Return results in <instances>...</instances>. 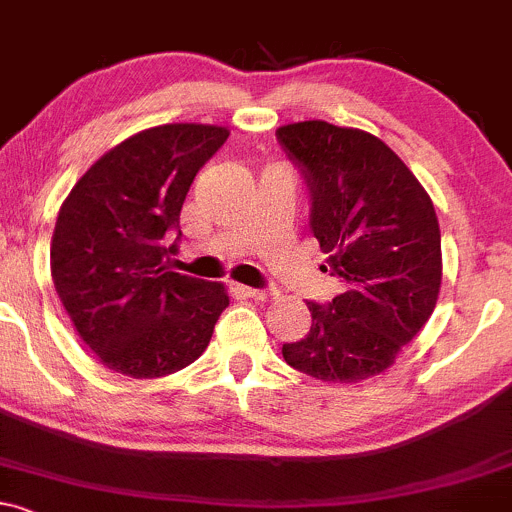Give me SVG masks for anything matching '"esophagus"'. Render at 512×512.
I'll list each match as a JSON object with an SVG mask.
<instances>
[{"instance_id": "esophagus-1", "label": "esophagus", "mask_w": 512, "mask_h": 512, "mask_svg": "<svg viewBox=\"0 0 512 512\" xmlns=\"http://www.w3.org/2000/svg\"><path fill=\"white\" fill-rule=\"evenodd\" d=\"M241 290H244V295H249V298L254 300H266L273 295V288H241Z\"/></svg>"}]
</instances>
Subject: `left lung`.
<instances>
[{"label":"left lung","mask_w":512,"mask_h":512,"mask_svg":"<svg viewBox=\"0 0 512 512\" xmlns=\"http://www.w3.org/2000/svg\"><path fill=\"white\" fill-rule=\"evenodd\" d=\"M276 136L305 178L310 229L342 283L327 305L307 302L312 327L283 344L285 364L329 383L378 376L437 305L442 236L430 195L368 131L312 119Z\"/></svg>","instance_id":"1"}]
</instances>
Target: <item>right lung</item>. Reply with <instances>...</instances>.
Segmentation results:
<instances>
[{
  "mask_svg": "<svg viewBox=\"0 0 512 512\" xmlns=\"http://www.w3.org/2000/svg\"><path fill=\"white\" fill-rule=\"evenodd\" d=\"M212 124H163L129 136L75 183L51 241V276L80 339L109 371L161 378L210 344L224 283L168 268L197 170L227 141Z\"/></svg>",
  "mask_w": 512,
  "mask_h": 512,
  "instance_id": "obj_1",
  "label": "right lung"
}]
</instances>
